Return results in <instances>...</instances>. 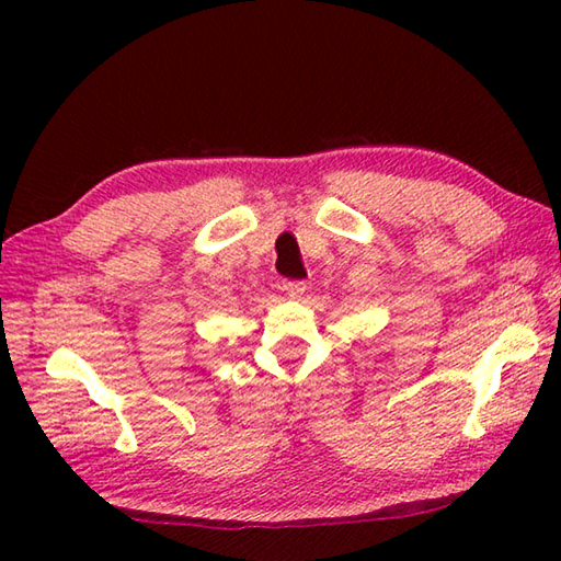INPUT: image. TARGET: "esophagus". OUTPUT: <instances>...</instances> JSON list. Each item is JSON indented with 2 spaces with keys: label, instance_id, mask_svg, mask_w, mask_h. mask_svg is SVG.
<instances>
[{
  "label": "esophagus",
  "instance_id": "obj_1",
  "mask_svg": "<svg viewBox=\"0 0 561 561\" xmlns=\"http://www.w3.org/2000/svg\"><path fill=\"white\" fill-rule=\"evenodd\" d=\"M282 291L289 296V299H301L304 291H306V284L304 282H284L282 284Z\"/></svg>",
  "mask_w": 561,
  "mask_h": 561
}]
</instances>
